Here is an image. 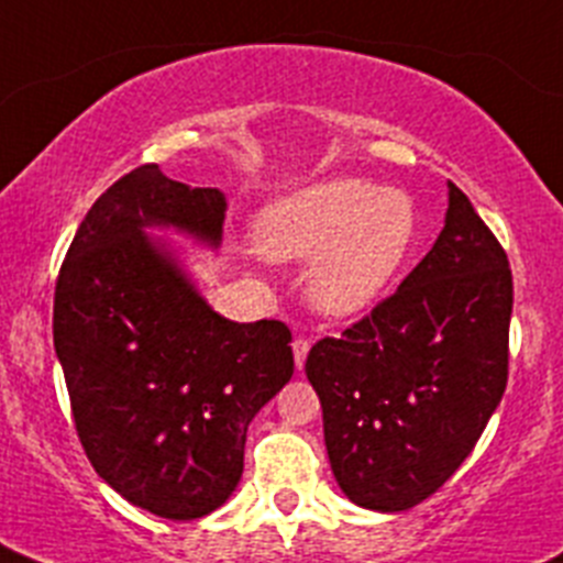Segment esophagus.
I'll return each instance as SVG.
<instances>
[{"label":"esophagus","mask_w":563,"mask_h":563,"mask_svg":"<svg viewBox=\"0 0 563 563\" xmlns=\"http://www.w3.org/2000/svg\"><path fill=\"white\" fill-rule=\"evenodd\" d=\"M291 350H294V364H297V369H302L308 358V350H311V341H308L306 335H297V339L291 341Z\"/></svg>","instance_id":"esophagus-1"}]
</instances>
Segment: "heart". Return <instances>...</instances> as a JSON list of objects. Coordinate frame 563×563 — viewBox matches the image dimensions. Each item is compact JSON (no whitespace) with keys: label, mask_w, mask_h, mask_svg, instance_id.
Here are the masks:
<instances>
[{"label":"heart","mask_w":563,"mask_h":563,"mask_svg":"<svg viewBox=\"0 0 563 563\" xmlns=\"http://www.w3.org/2000/svg\"><path fill=\"white\" fill-rule=\"evenodd\" d=\"M257 244L275 261H311L313 306L355 317L400 275L419 239L417 205L358 177L317 183L277 199L257 219Z\"/></svg>","instance_id":"1"}]
</instances>
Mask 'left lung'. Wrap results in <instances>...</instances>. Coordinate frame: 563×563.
<instances>
[{"mask_svg":"<svg viewBox=\"0 0 563 563\" xmlns=\"http://www.w3.org/2000/svg\"><path fill=\"white\" fill-rule=\"evenodd\" d=\"M511 308L506 250L450 183L433 250L308 353L330 466L355 506L406 511L464 464L506 391Z\"/></svg>","mask_w":563,"mask_h":563,"instance_id":"obj_1","label":"left lung"}]
</instances>
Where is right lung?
I'll use <instances>...</instances> for the list:
<instances>
[{
  "label": "right lung",
  "mask_w": 563,
  "mask_h": 563,
  "mask_svg": "<svg viewBox=\"0 0 563 563\" xmlns=\"http://www.w3.org/2000/svg\"><path fill=\"white\" fill-rule=\"evenodd\" d=\"M224 194L157 163L119 177L82 219L55 283L52 333L88 461L163 519L217 511L244 472L246 428L291 380V330L210 311L144 228L217 246Z\"/></svg>",
  "instance_id": "1"
}]
</instances>
